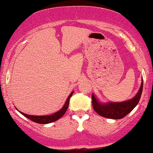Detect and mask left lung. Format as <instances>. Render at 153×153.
<instances>
[{"label": "left lung", "mask_w": 153, "mask_h": 153, "mask_svg": "<svg viewBox=\"0 0 153 153\" xmlns=\"http://www.w3.org/2000/svg\"><path fill=\"white\" fill-rule=\"evenodd\" d=\"M143 80H142L140 88L138 93L131 100L122 102H109L102 104L96 100L95 97L92 95V102L95 111L101 116L110 119H121L130 113L137 105L140 99L143 92Z\"/></svg>", "instance_id": "left-lung-1"}]
</instances>
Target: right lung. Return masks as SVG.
Masks as SVG:
<instances>
[{
  "instance_id": "add662e5",
  "label": "right lung",
  "mask_w": 153,
  "mask_h": 153,
  "mask_svg": "<svg viewBox=\"0 0 153 153\" xmlns=\"http://www.w3.org/2000/svg\"><path fill=\"white\" fill-rule=\"evenodd\" d=\"M73 94V92L70 94V95L68 97L67 100H66L65 105L64 106L62 107V108L61 110H60L59 111L57 112V113L53 114V115H43V116H35V115H27V114H25L22 112H20L22 115H24L25 117H26L27 118L31 120L32 121H33L35 123H39V124H48V123H51L54 122V121L58 120L59 118H60L65 113L66 110H67L68 108V105H69V101H70V98L72 96V95Z\"/></svg>"
}]
</instances>
